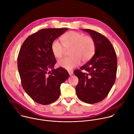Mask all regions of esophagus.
<instances>
[{"label": "esophagus", "mask_w": 134, "mask_h": 134, "mask_svg": "<svg viewBox=\"0 0 134 134\" xmlns=\"http://www.w3.org/2000/svg\"><path fill=\"white\" fill-rule=\"evenodd\" d=\"M68 73L70 76H71L73 74V71H68Z\"/></svg>", "instance_id": "obj_1"}]
</instances>
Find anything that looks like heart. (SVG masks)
Instances as JSON below:
<instances>
[{
  "mask_svg": "<svg viewBox=\"0 0 134 134\" xmlns=\"http://www.w3.org/2000/svg\"><path fill=\"white\" fill-rule=\"evenodd\" d=\"M62 42L54 40L51 46L53 54L56 58L62 57L66 50H69V57H66L58 62V65L66 70H70L77 67L81 63L88 61L93 55L95 43L93 38L84 36L82 33L69 31L62 37Z\"/></svg>",
  "mask_w": 134,
  "mask_h": 134,
  "instance_id": "obj_1",
  "label": "heart"
}]
</instances>
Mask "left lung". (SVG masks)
I'll use <instances>...</instances> for the list:
<instances>
[{
    "label": "left lung",
    "mask_w": 134,
    "mask_h": 134,
    "mask_svg": "<svg viewBox=\"0 0 134 134\" xmlns=\"http://www.w3.org/2000/svg\"><path fill=\"white\" fill-rule=\"evenodd\" d=\"M83 31L88 33L94 39L95 52L81 69L74 71L79 81L76 92L82 101L93 104L104 99L115 82L117 58L113 47L105 36L90 29ZM83 69L87 72L83 73Z\"/></svg>",
    "instance_id": "left-lung-1"
}]
</instances>
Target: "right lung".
I'll return each instance as SVG.
<instances>
[{
	"label": "right lung",
	"instance_id": "right-lung-1",
	"mask_svg": "<svg viewBox=\"0 0 134 134\" xmlns=\"http://www.w3.org/2000/svg\"><path fill=\"white\" fill-rule=\"evenodd\" d=\"M67 28L44 29L30 35L23 42L17 58L23 88L31 99L47 105L58 99L60 85L68 77L64 68H53L56 59L51 44Z\"/></svg>",
	"mask_w": 134,
	"mask_h": 134
}]
</instances>
